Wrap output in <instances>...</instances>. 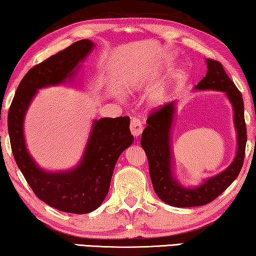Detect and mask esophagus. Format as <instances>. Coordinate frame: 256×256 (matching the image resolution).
Returning <instances> with one entry per match:
<instances>
[{
    "instance_id": "34e87169",
    "label": "esophagus",
    "mask_w": 256,
    "mask_h": 256,
    "mask_svg": "<svg viewBox=\"0 0 256 256\" xmlns=\"http://www.w3.org/2000/svg\"><path fill=\"white\" fill-rule=\"evenodd\" d=\"M144 126H142V122H141L139 118L133 117L131 118V123H130V131L134 136H138L141 134L142 132Z\"/></svg>"
}]
</instances>
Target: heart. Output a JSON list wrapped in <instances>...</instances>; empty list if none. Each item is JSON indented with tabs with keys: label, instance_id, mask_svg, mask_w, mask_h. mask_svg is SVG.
Masks as SVG:
<instances>
[{
	"label": "heart",
	"instance_id": "heart-1",
	"mask_svg": "<svg viewBox=\"0 0 256 256\" xmlns=\"http://www.w3.org/2000/svg\"><path fill=\"white\" fill-rule=\"evenodd\" d=\"M163 98H163V94L162 93H160V94H158V95H156V96L154 98V102H155V104H161V102L163 101Z\"/></svg>",
	"mask_w": 256,
	"mask_h": 256
}]
</instances>
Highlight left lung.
Masks as SVG:
<instances>
[{
    "instance_id": "8db88e82",
    "label": "left lung",
    "mask_w": 256,
    "mask_h": 256,
    "mask_svg": "<svg viewBox=\"0 0 256 256\" xmlns=\"http://www.w3.org/2000/svg\"><path fill=\"white\" fill-rule=\"evenodd\" d=\"M208 71L198 84V90L226 92L234 109V124L238 133L237 155L230 166L215 177L194 188H185L178 184L171 172L170 128L174 118V104L152 109L147 118V128L144 130L141 147L148 158L152 188L160 199L174 207H198L216 199L238 177L245 158L247 130L244 116V101L234 82L228 78L218 60H207Z\"/></svg>"
}]
</instances>
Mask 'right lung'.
<instances>
[{
	"label": "right lung",
	"mask_w": 256,
	"mask_h": 256,
	"mask_svg": "<svg viewBox=\"0 0 256 256\" xmlns=\"http://www.w3.org/2000/svg\"><path fill=\"white\" fill-rule=\"evenodd\" d=\"M93 46L87 39L79 40L30 68L18 85L8 112L11 150L30 188L50 207L72 214L90 212L104 202L117 160L133 142L130 117L95 120L82 163L74 170L57 174L46 172L34 163L25 147L22 122L36 90L71 78Z\"/></svg>",
	"instance_id": "1"
}]
</instances>
